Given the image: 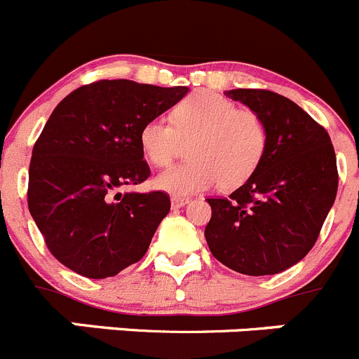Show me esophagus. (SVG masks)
I'll return each mask as SVG.
<instances>
[{"label": "esophagus", "mask_w": 359, "mask_h": 359, "mask_svg": "<svg viewBox=\"0 0 359 359\" xmlns=\"http://www.w3.org/2000/svg\"><path fill=\"white\" fill-rule=\"evenodd\" d=\"M187 203H189V198H180V196H173V198H172L173 209H180V207H186Z\"/></svg>", "instance_id": "1"}]
</instances>
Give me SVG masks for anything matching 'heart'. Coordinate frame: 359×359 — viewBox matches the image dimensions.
Here are the masks:
<instances>
[{"mask_svg": "<svg viewBox=\"0 0 359 359\" xmlns=\"http://www.w3.org/2000/svg\"><path fill=\"white\" fill-rule=\"evenodd\" d=\"M180 142H191V161L164 170L156 177L157 189L173 196H189L210 189L232 191L259 170L267 149L262 116L251 109H237L219 93H191L166 118H150L140 130V147L156 166L172 163Z\"/></svg>", "mask_w": 359, "mask_h": 359, "instance_id": "heart-1", "label": "heart"}]
</instances>
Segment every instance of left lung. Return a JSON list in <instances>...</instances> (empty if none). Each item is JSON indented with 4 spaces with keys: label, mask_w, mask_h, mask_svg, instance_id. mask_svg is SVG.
<instances>
[{
    "label": "left lung",
    "mask_w": 359,
    "mask_h": 359,
    "mask_svg": "<svg viewBox=\"0 0 359 359\" xmlns=\"http://www.w3.org/2000/svg\"><path fill=\"white\" fill-rule=\"evenodd\" d=\"M262 116L267 149L259 170L229 198H207L214 259L248 276L289 269L306 257L337 198L330 134L296 102L269 90H230Z\"/></svg>",
    "instance_id": "8db88e82"
}]
</instances>
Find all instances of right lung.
<instances>
[{
    "mask_svg": "<svg viewBox=\"0 0 359 359\" xmlns=\"http://www.w3.org/2000/svg\"><path fill=\"white\" fill-rule=\"evenodd\" d=\"M187 86L102 79L55 108L33 147L28 207L49 251L81 276L102 280L143 259L170 196L120 193L149 179L140 130Z\"/></svg>",
    "mask_w": 359,
    "mask_h": 359,
    "instance_id": "right-lung-1",
    "label": "right lung"
}]
</instances>
